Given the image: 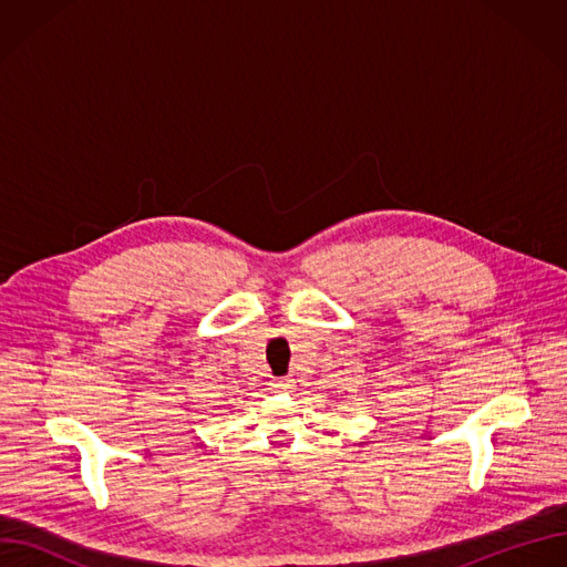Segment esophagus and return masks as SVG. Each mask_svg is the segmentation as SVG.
<instances>
[{"instance_id":"34e87169","label":"esophagus","mask_w":567,"mask_h":567,"mask_svg":"<svg viewBox=\"0 0 567 567\" xmlns=\"http://www.w3.org/2000/svg\"><path fill=\"white\" fill-rule=\"evenodd\" d=\"M271 386H274V391H276V393H289V391H293V380H289V378L274 380V382H271Z\"/></svg>"}]
</instances>
